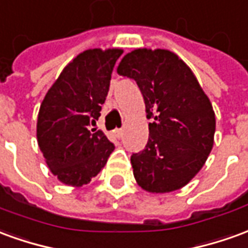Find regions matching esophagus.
Masks as SVG:
<instances>
[{
  "instance_id": "obj_1",
  "label": "esophagus",
  "mask_w": 248,
  "mask_h": 248,
  "mask_svg": "<svg viewBox=\"0 0 248 248\" xmlns=\"http://www.w3.org/2000/svg\"><path fill=\"white\" fill-rule=\"evenodd\" d=\"M114 134H115V137H117V138H121V137H122V134H124V129H115L114 130Z\"/></svg>"
}]
</instances>
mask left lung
I'll return each mask as SVG.
<instances>
[{"instance_id":"1","label":"left lung","mask_w":248,"mask_h":248,"mask_svg":"<svg viewBox=\"0 0 248 248\" xmlns=\"http://www.w3.org/2000/svg\"><path fill=\"white\" fill-rule=\"evenodd\" d=\"M117 72L134 79L146 107L149 140L131 155L137 184L152 193L183 188L196 176L214 146L216 119L196 76L176 53L138 48Z\"/></svg>"}]
</instances>
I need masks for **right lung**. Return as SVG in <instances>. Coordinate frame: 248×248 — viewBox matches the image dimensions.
<instances>
[{
    "label": "right lung",
    "mask_w": 248,
    "mask_h": 248,
    "mask_svg": "<svg viewBox=\"0 0 248 248\" xmlns=\"http://www.w3.org/2000/svg\"><path fill=\"white\" fill-rule=\"evenodd\" d=\"M118 48L87 49L67 64L48 90L37 117V142L53 176L83 186L106 165L114 145L93 129L106 100Z\"/></svg>",
    "instance_id": "1"
}]
</instances>
